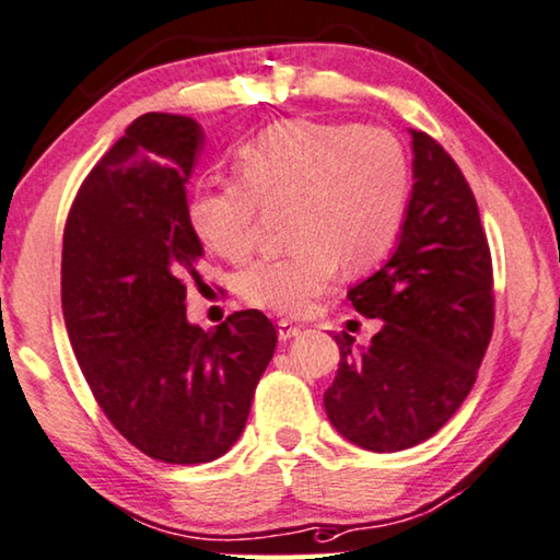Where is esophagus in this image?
Returning <instances> with one entry per match:
<instances>
[{
    "instance_id": "esophagus-1",
    "label": "esophagus",
    "mask_w": 560,
    "mask_h": 560,
    "mask_svg": "<svg viewBox=\"0 0 560 560\" xmlns=\"http://www.w3.org/2000/svg\"><path fill=\"white\" fill-rule=\"evenodd\" d=\"M299 334H302V324H294V322H289V319H281L279 322V339L281 341L294 339V337H299Z\"/></svg>"
}]
</instances>
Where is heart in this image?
<instances>
[{
  "label": "heart",
  "instance_id": "b5f03b06",
  "mask_svg": "<svg viewBox=\"0 0 560 560\" xmlns=\"http://www.w3.org/2000/svg\"><path fill=\"white\" fill-rule=\"evenodd\" d=\"M238 183L198 188L188 203L196 236L231 264L252 258L258 206L296 203L294 254L241 273L248 304L302 314L347 271H370L395 248L410 203V161L382 128L349 122H273L236 155Z\"/></svg>",
  "mask_w": 560,
  "mask_h": 560
}]
</instances>
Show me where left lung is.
<instances>
[{"label":"left lung","instance_id":"1","mask_svg":"<svg viewBox=\"0 0 560 560\" xmlns=\"http://www.w3.org/2000/svg\"><path fill=\"white\" fill-rule=\"evenodd\" d=\"M412 132V196L395 254L349 289L382 319L366 349L337 334L339 370L324 410L339 435L397 453L435 435L470 395L493 337V261L463 171L428 132Z\"/></svg>","mask_w":560,"mask_h":560}]
</instances>
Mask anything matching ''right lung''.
Masks as SVG:
<instances>
[{"mask_svg":"<svg viewBox=\"0 0 560 560\" xmlns=\"http://www.w3.org/2000/svg\"><path fill=\"white\" fill-rule=\"evenodd\" d=\"M200 148L194 118L140 115L80 186L62 236V314L80 370L115 430L173 465L229 453L277 349L256 308L211 331L186 316L203 256L186 200Z\"/></svg>","mask_w":560,"mask_h":560,"instance_id":"add662e5","label":"right lung"}]
</instances>
